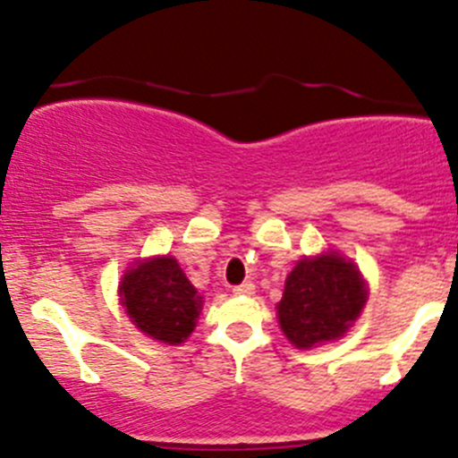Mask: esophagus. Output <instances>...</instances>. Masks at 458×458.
<instances>
[{"instance_id":"esophagus-1","label":"esophagus","mask_w":458,"mask_h":458,"mask_svg":"<svg viewBox=\"0 0 458 458\" xmlns=\"http://www.w3.org/2000/svg\"><path fill=\"white\" fill-rule=\"evenodd\" d=\"M233 293L234 294H252L255 293V284H252V281H243V284L234 285Z\"/></svg>"}]
</instances>
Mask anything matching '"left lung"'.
Wrapping results in <instances>:
<instances>
[{
	"label": "left lung",
	"mask_w": 458,
	"mask_h": 458,
	"mask_svg": "<svg viewBox=\"0 0 458 458\" xmlns=\"http://www.w3.org/2000/svg\"><path fill=\"white\" fill-rule=\"evenodd\" d=\"M366 303L357 267L336 255L303 259L285 279L276 306L281 330L297 348L344 336Z\"/></svg>",
	"instance_id": "left-lung-1"
}]
</instances>
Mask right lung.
Here are the masks:
<instances>
[{
    "instance_id": "right-lung-1",
    "label": "right lung",
    "mask_w": 458,
    "mask_h": 458,
    "mask_svg": "<svg viewBox=\"0 0 458 458\" xmlns=\"http://www.w3.org/2000/svg\"><path fill=\"white\" fill-rule=\"evenodd\" d=\"M132 323L148 336L177 345L195 330L201 297L173 257L137 263L119 285Z\"/></svg>"
}]
</instances>
